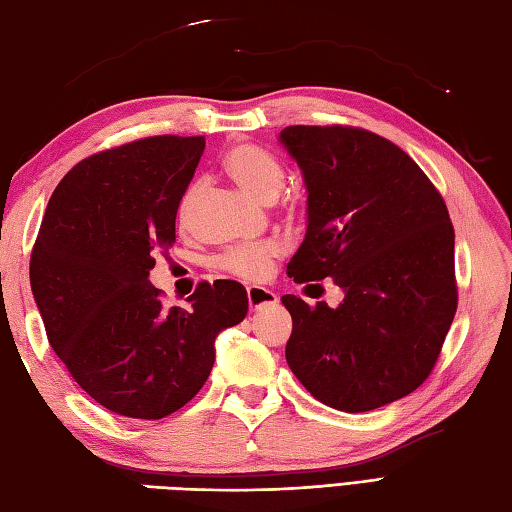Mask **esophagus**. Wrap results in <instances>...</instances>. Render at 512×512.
<instances>
[{"mask_svg":"<svg viewBox=\"0 0 512 512\" xmlns=\"http://www.w3.org/2000/svg\"><path fill=\"white\" fill-rule=\"evenodd\" d=\"M246 295H248V306H250V310H253V312L277 306V295H275L273 290H268V288L250 286V288H246Z\"/></svg>","mask_w":512,"mask_h":512,"instance_id":"1","label":"esophagus"}]
</instances>
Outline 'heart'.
<instances>
[{
	"label": "heart",
	"mask_w": 512,
	"mask_h": 512,
	"mask_svg": "<svg viewBox=\"0 0 512 512\" xmlns=\"http://www.w3.org/2000/svg\"><path fill=\"white\" fill-rule=\"evenodd\" d=\"M224 169L239 187L248 195H253L259 202H273L286 180V169L281 160L270 154L268 149L257 145H235L226 151L224 156ZM195 200V184H189L182 191L176 217L178 222L184 224L189 217V211ZM281 255V246L277 242H259L253 246H237L220 257V268L235 277H242L248 281L262 279L270 273L275 259Z\"/></svg>",
	"instance_id": "obj_1"
}]
</instances>
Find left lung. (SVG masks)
<instances>
[{"instance_id":"8db88e82","label":"left lung","mask_w":512,"mask_h":512,"mask_svg":"<svg viewBox=\"0 0 512 512\" xmlns=\"http://www.w3.org/2000/svg\"><path fill=\"white\" fill-rule=\"evenodd\" d=\"M279 140L308 189L288 275L330 277L345 292L339 308L281 297L292 374L347 413L405 398L431 374L458 310L447 204L405 151L367 129L290 125Z\"/></svg>"}]
</instances>
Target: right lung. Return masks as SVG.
Wrapping results in <instances>:
<instances>
[{
	"label": "right lung",
	"instance_id": "right-lung-1",
	"mask_svg": "<svg viewBox=\"0 0 512 512\" xmlns=\"http://www.w3.org/2000/svg\"><path fill=\"white\" fill-rule=\"evenodd\" d=\"M204 136H151L81 160L54 189L30 255L52 350L85 394L118 416L160 420L198 394L215 339L244 321L242 284H200L165 308L149 284L176 242V206Z\"/></svg>",
	"mask_w": 512,
	"mask_h": 512
}]
</instances>
